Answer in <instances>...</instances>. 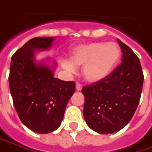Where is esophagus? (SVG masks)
<instances>
[{
	"label": "esophagus",
	"instance_id": "34e87169",
	"mask_svg": "<svg viewBox=\"0 0 152 152\" xmlns=\"http://www.w3.org/2000/svg\"><path fill=\"white\" fill-rule=\"evenodd\" d=\"M82 88H83V86H82V84L76 83V91H81V90H82Z\"/></svg>",
	"mask_w": 152,
	"mask_h": 152
}]
</instances>
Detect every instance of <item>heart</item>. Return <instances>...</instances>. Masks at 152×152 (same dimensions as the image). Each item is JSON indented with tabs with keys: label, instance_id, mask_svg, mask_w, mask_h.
I'll return each instance as SVG.
<instances>
[{
	"label": "heart",
	"instance_id": "b5f03b06",
	"mask_svg": "<svg viewBox=\"0 0 152 152\" xmlns=\"http://www.w3.org/2000/svg\"><path fill=\"white\" fill-rule=\"evenodd\" d=\"M121 57V49L115 42H95L81 44L70 51L69 59H63L61 65L69 74L83 65V77L89 83L102 81L110 74Z\"/></svg>",
	"mask_w": 152,
	"mask_h": 152
}]
</instances>
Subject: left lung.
<instances>
[{
    "mask_svg": "<svg viewBox=\"0 0 152 152\" xmlns=\"http://www.w3.org/2000/svg\"><path fill=\"white\" fill-rule=\"evenodd\" d=\"M122 63L102 81L84 87L83 115L88 127L99 134H112L132 119L141 96L144 75L139 58L117 40Z\"/></svg>",
    "mask_w": 152,
    "mask_h": 152,
    "instance_id": "obj_1",
    "label": "left lung"
}]
</instances>
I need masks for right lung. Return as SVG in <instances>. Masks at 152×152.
I'll use <instances>...</instances> for the list:
<instances>
[{"mask_svg":"<svg viewBox=\"0 0 152 152\" xmlns=\"http://www.w3.org/2000/svg\"><path fill=\"white\" fill-rule=\"evenodd\" d=\"M55 37H36L17 50L12 57L9 86L13 104L21 122L38 134L56 130L76 90L74 82L54 77L56 64L52 67L37 62V51L49 49Z\"/></svg>","mask_w":152,"mask_h":152,"instance_id":"right-lung-1","label":"right lung"}]
</instances>
